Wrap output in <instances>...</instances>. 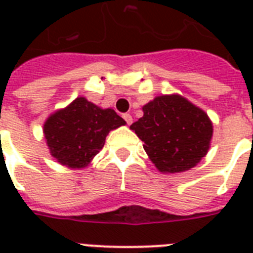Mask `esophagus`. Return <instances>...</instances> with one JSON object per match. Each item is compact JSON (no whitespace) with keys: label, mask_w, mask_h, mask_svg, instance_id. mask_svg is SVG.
I'll return each instance as SVG.
<instances>
[{"label":"esophagus","mask_w":253,"mask_h":253,"mask_svg":"<svg viewBox=\"0 0 253 253\" xmlns=\"http://www.w3.org/2000/svg\"><path fill=\"white\" fill-rule=\"evenodd\" d=\"M123 119L126 121L127 125H131L132 123V117L130 114H123Z\"/></svg>","instance_id":"1"}]
</instances>
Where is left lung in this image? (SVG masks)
Instances as JSON below:
<instances>
[{"mask_svg":"<svg viewBox=\"0 0 253 253\" xmlns=\"http://www.w3.org/2000/svg\"><path fill=\"white\" fill-rule=\"evenodd\" d=\"M130 126L160 172H184L208 154L212 125L208 114L181 95H160L143 106Z\"/></svg>","mask_w":253,"mask_h":253,"instance_id":"1","label":"left lung"}]
</instances>
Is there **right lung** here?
<instances>
[{"instance_id": "1", "label": "right lung", "mask_w": 253, "mask_h": 253, "mask_svg": "<svg viewBox=\"0 0 253 253\" xmlns=\"http://www.w3.org/2000/svg\"><path fill=\"white\" fill-rule=\"evenodd\" d=\"M126 125L113 109H101L79 97L44 123L51 155L69 168H84L102 150L109 131Z\"/></svg>"}]
</instances>
